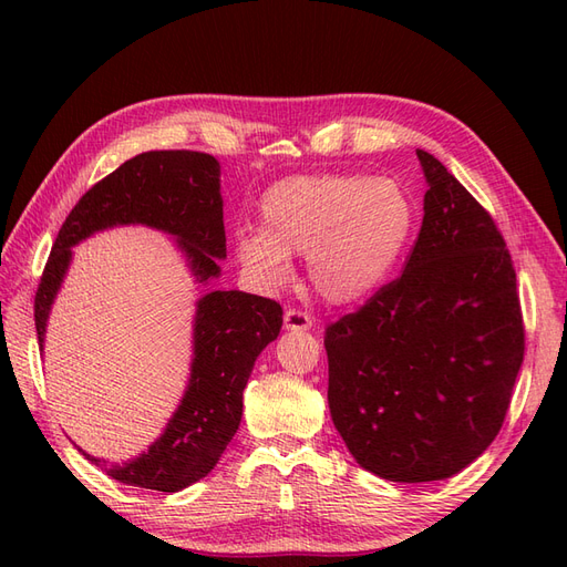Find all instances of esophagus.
<instances>
[{"label":"esophagus","instance_id":"34e87169","mask_svg":"<svg viewBox=\"0 0 567 567\" xmlns=\"http://www.w3.org/2000/svg\"><path fill=\"white\" fill-rule=\"evenodd\" d=\"M284 326H286V331H310L312 317L300 312V310H288L284 315Z\"/></svg>","mask_w":567,"mask_h":567}]
</instances>
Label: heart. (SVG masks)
<instances>
[{"mask_svg": "<svg viewBox=\"0 0 567 567\" xmlns=\"http://www.w3.org/2000/svg\"><path fill=\"white\" fill-rule=\"evenodd\" d=\"M416 227L404 186L364 175H300L271 184L260 229L236 234V257L255 281L284 286L290 255L307 257V279L329 305L369 300L388 284Z\"/></svg>", "mask_w": 567, "mask_h": 567, "instance_id": "b5f03b06", "label": "heart"}]
</instances>
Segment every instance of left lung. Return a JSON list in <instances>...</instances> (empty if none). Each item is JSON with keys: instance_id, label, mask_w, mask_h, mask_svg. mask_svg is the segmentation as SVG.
<instances>
[{"instance_id": "8db88e82", "label": "left lung", "mask_w": 567, "mask_h": 567, "mask_svg": "<svg viewBox=\"0 0 567 567\" xmlns=\"http://www.w3.org/2000/svg\"><path fill=\"white\" fill-rule=\"evenodd\" d=\"M416 156L427 192L402 277L323 336L336 431L392 483L452 477L483 454L525 354L504 236L447 167Z\"/></svg>"}]
</instances>
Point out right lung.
Returning a JSON list of instances; mask_svg holds the SVG:
<instances>
[{
    "mask_svg": "<svg viewBox=\"0 0 567 567\" xmlns=\"http://www.w3.org/2000/svg\"><path fill=\"white\" fill-rule=\"evenodd\" d=\"M144 225L177 238L196 284L219 277L227 257L219 163L198 151H148L120 165L84 194L51 248L35 296V329L44 346L47 319L73 260V246L96 231ZM210 290V288H205ZM284 310L244 290H210L196 305L194 359L184 398L163 435L127 463L106 466L113 480L144 489L179 492L208 475L238 431L244 390L255 359L277 340Z\"/></svg>",
    "mask_w": 567,
    "mask_h": 567,
    "instance_id": "1",
    "label": "right lung"
}]
</instances>
